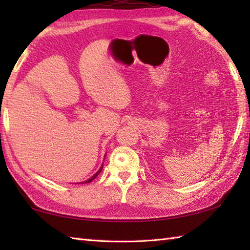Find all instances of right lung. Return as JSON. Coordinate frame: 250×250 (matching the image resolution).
I'll return each instance as SVG.
<instances>
[{
    "mask_svg": "<svg viewBox=\"0 0 250 250\" xmlns=\"http://www.w3.org/2000/svg\"><path fill=\"white\" fill-rule=\"evenodd\" d=\"M102 168H103V166L102 167H101V168L99 169V171L97 172V173H95L94 175H93V176L91 177V178H90V179H88V180H86V182H84V183H90V182H92V180L95 178V177H97L98 176V175L101 173V171H102Z\"/></svg>",
    "mask_w": 250,
    "mask_h": 250,
    "instance_id": "1",
    "label": "right lung"
}]
</instances>
